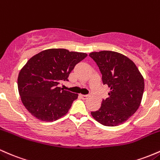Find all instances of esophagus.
I'll list each match as a JSON object with an SVG mask.
<instances>
[{
  "instance_id": "obj_1",
  "label": "esophagus",
  "mask_w": 160,
  "mask_h": 160,
  "mask_svg": "<svg viewBox=\"0 0 160 160\" xmlns=\"http://www.w3.org/2000/svg\"><path fill=\"white\" fill-rule=\"evenodd\" d=\"M81 97H82V98H83V99H87L88 98H89L90 95H88V94H86V95H85V94H81Z\"/></svg>"
}]
</instances>
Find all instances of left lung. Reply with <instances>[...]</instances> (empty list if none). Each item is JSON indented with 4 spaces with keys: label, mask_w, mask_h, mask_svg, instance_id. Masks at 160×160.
Returning <instances> with one entry per match:
<instances>
[{
    "label": "left lung",
    "mask_w": 160,
    "mask_h": 160,
    "mask_svg": "<svg viewBox=\"0 0 160 160\" xmlns=\"http://www.w3.org/2000/svg\"><path fill=\"white\" fill-rule=\"evenodd\" d=\"M102 74L103 85H108L109 98L103 100L98 110L91 112L93 118L105 126H117L127 121L141 105L144 80L134 62L115 51L92 52Z\"/></svg>",
    "instance_id": "1"
}]
</instances>
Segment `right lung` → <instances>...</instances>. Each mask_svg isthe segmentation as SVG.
Here are the masks:
<instances>
[{
	"instance_id": "add662e5",
	"label": "right lung",
	"mask_w": 160,
	"mask_h": 160,
	"mask_svg": "<svg viewBox=\"0 0 160 160\" xmlns=\"http://www.w3.org/2000/svg\"><path fill=\"white\" fill-rule=\"evenodd\" d=\"M85 53L52 48L37 53L22 68L18 90L23 105L38 119L53 122L65 116L78 94L61 90L58 85L68 77Z\"/></svg>"
}]
</instances>
